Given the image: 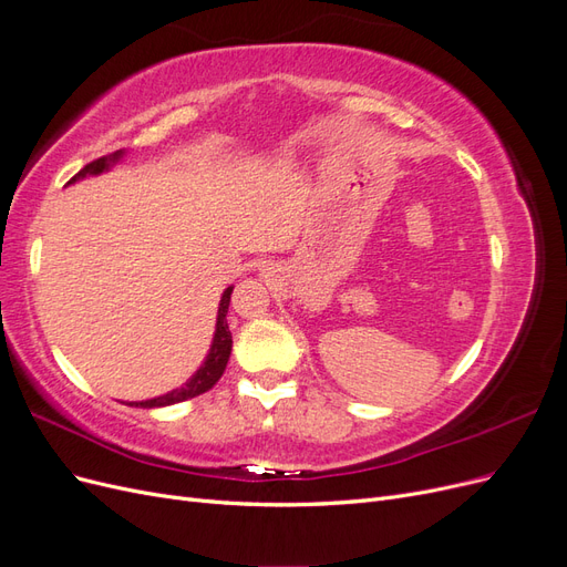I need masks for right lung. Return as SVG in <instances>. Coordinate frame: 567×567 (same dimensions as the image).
Listing matches in <instances>:
<instances>
[{"label": "right lung", "instance_id": "1", "mask_svg": "<svg viewBox=\"0 0 567 567\" xmlns=\"http://www.w3.org/2000/svg\"><path fill=\"white\" fill-rule=\"evenodd\" d=\"M123 153L125 151L120 148V151L109 153V156H104V158H96V161L87 163L71 182L82 179V177H87V175L104 173V169H109L113 163H117L120 158H123ZM71 182H68V184H71ZM231 290L234 288H227L225 296H221V300H219L217 329H215V338H213V348H210L208 359H205L203 367L196 371V375H192V379H188L182 388L163 394V398H153V400H146V402H132L134 406L151 409V406H167V404H177V402H184V400H192V398H196V394L208 392L221 379V373H225L227 362H229V354H231V331H229V323H227Z\"/></svg>", "mask_w": 567, "mask_h": 567}]
</instances>
